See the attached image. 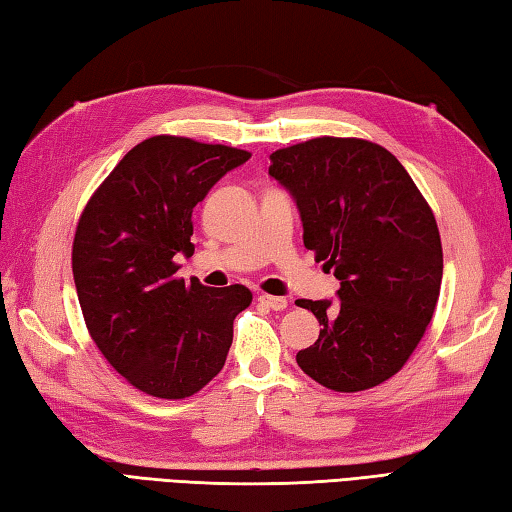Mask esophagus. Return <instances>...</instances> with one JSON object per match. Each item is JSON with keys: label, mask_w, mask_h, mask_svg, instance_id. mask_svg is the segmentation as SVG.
Returning <instances> with one entry per match:
<instances>
[{"label": "esophagus", "mask_w": 512, "mask_h": 512, "mask_svg": "<svg viewBox=\"0 0 512 512\" xmlns=\"http://www.w3.org/2000/svg\"><path fill=\"white\" fill-rule=\"evenodd\" d=\"M259 304L268 306L270 310H284V308H288V299L275 297V295H259Z\"/></svg>", "instance_id": "34e87169"}]
</instances>
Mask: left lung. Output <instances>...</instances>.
Listing matches in <instances>:
<instances>
[{"instance_id":"obj_1","label":"left lung","mask_w":512,"mask_h":512,"mask_svg":"<svg viewBox=\"0 0 512 512\" xmlns=\"http://www.w3.org/2000/svg\"><path fill=\"white\" fill-rule=\"evenodd\" d=\"M293 195L304 246L339 279L337 299H297L319 337L297 353L308 377L357 393L393 377L433 319L444 255L435 215L393 153L366 139L317 137L270 155Z\"/></svg>"}]
</instances>
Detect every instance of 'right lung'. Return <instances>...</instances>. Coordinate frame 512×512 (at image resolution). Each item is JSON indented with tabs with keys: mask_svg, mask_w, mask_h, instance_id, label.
<instances>
[{
	"mask_svg": "<svg viewBox=\"0 0 512 512\" xmlns=\"http://www.w3.org/2000/svg\"><path fill=\"white\" fill-rule=\"evenodd\" d=\"M250 153L157 135L128 150L90 197L73 242V277L88 333L128 384L184 399L224 368L246 286L177 277L193 255V208Z\"/></svg>",
	"mask_w": 512,
	"mask_h": 512,
	"instance_id": "1",
	"label": "right lung"
}]
</instances>
